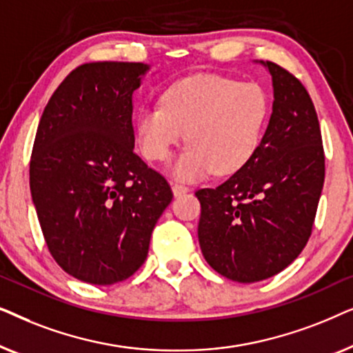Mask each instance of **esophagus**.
<instances>
[{"instance_id": "obj_1", "label": "esophagus", "mask_w": 353, "mask_h": 353, "mask_svg": "<svg viewBox=\"0 0 353 353\" xmlns=\"http://www.w3.org/2000/svg\"><path fill=\"white\" fill-rule=\"evenodd\" d=\"M172 191H173V196L175 197H178V196H181V194H185V192H188V188L186 186H183V185H172Z\"/></svg>"}]
</instances>
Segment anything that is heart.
<instances>
[{
    "label": "heart",
    "instance_id": "obj_1",
    "mask_svg": "<svg viewBox=\"0 0 353 353\" xmlns=\"http://www.w3.org/2000/svg\"><path fill=\"white\" fill-rule=\"evenodd\" d=\"M272 104L263 86L215 74H196L168 86L162 105L143 108L134 120L139 149L163 161L185 138L188 146L168 163L181 181L214 172L231 175L257 152Z\"/></svg>",
    "mask_w": 353,
    "mask_h": 353
}]
</instances>
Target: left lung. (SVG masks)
<instances>
[{
	"instance_id": "1",
	"label": "left lung",
	"mask_w": 353,
	"mask_h": 353,
	"mask_svg": "<svg viewBox=\"0 0 353 353\" xmlns=\"http://www.w3.org/2000/svg\"><path fill=\"white\" fill-rule=\"evenodd\" d=\"M272 75L273 108L254 157L216 188L196 191L207 263L225 278L255 283L283 272L305 248L325 183V154L313 103L296 77Z\"/></svg>"
}]
</instances>
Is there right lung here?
Here are the masks:
<instances>
[{
    "label": "right lung",
    "mask_w": 353,
    "mask_h": 353,
    "mask_svg": "<svg viewBox=\"0 0 353 353\" xmlns=\"http://www.w3.org/2000/svg\"><path fill=\"white\" fill-rule=\"evenodd\" d=\"M149 70L143 62L77 67L38 123L32 201L51 255L80 281L132 276L173 199L165 178L133 151V93Z\"/></svg>",
    "instance_id": "add662e5"
}]
</instances>
